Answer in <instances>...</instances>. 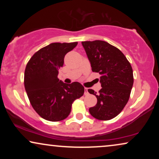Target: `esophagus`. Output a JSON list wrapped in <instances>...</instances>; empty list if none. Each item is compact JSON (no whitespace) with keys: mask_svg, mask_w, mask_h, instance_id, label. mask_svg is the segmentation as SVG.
Here are the masks:
<instances>
[{"mask_svg":"<svg viewBox=\"0 0 159 159\" xmlns=\"http://www.w3.org/2000/svg\"><path fill=\"white\" fill-rule=\"evenodd\" d=\"M88 88H84V95H88Z\"/></svg>","mask_w":159,"mask_h":159,"instance_id":"34e87169","label":"esophagus"}]
</instances>
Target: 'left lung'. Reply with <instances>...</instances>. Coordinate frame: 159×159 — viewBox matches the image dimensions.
I'll list each match as a JSON object with an SVG mask.
<instances>
[{
    "label": "left lung",
    "mask_w": 159,
    "mask_h": 159,
    "mask_svg": "<svg viewBox=\"0 0 159 159\" xmlns=\"http://www.w3.org/2000/svg\"><path fill=\"white\" fill-rule=\"evenodd\" d=\"M92 71L99 73L102 88L97 93V104L89 108L90 114L99 120H110L120 113L129 98L133 85V71L120 50L103 40L82 42Z\"/></svg>",
    "instance_id": "1"
}]
</instances>
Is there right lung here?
<instances>
[{
	"label": "right lung",
	"mask_w": 159,
	"mask_h": 159,
	"mask_svg": "<svg viewBox=\"0 0 159 159\" xmlns=\"http://www.w3.org/2000/svg\"><path fill=\"white\" fill-rule=\"evenodd\" d=\"M77 45V42L51 43L36 52L26 66L25 90L34 111L45 120L66 119L74 101L84 94L80 82L66 84L58 79L65 56Z\"/></svg>",
	"instance_id": "add662e5"
}]
</instances>
